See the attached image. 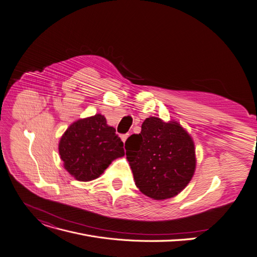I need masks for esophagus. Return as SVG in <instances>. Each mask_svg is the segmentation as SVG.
<instances>
[{"label": "esophagus", "mask_w": 257, "mask_h": 257, "mask_svg": "<svg viewBox=\"0 0 257 257\" xmlns=\"http://www.w3.org/2000/svg\"><path fill=\"white\" fill-rule=\"evenodd\" d=\"M128 137H129V135H122V136L120 137V139H121V141H122V142L125 143V142H126V140L128 139Z\"/></svg>", "instance_id": "34e87169"}]
</instances>
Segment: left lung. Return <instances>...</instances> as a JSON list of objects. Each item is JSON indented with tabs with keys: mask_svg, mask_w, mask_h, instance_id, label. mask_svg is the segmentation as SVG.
I'll return each mask as SVG.
<instances>
[{
	"mask_svg": "<svg viewBox=\"0 0 257 257\" xmlns=\"http://www.w3.org/2000/svg\"><path fill=\"white\" fill-rule=\"evenodd\" d=\"M125 148L137 187L153 199L177 195L194 175V142L176 120L147 117L141 133L128 138Z\"/></svg>",
	"mask_w": 257,
	"mask_h": 257,
	"instance_id": "obj_1",
	"label": "left lung"
}]
</instances>
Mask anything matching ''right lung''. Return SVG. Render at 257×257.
I'll return each instance as SVG.
<instances>
[{
  "instance_id": "obj_1",
  "label": "right lung",
  "mask_w": 257,
  "mask_h": 257,
  "mask_svg": "<svg viewBox=\"0 0 257 257\" xmlns=\"http://www.w3.org/2000/svg\"><path fill=\"white\" fill-rule=\"evenodd\" d=\"M59 152L64 168L80 182L95 180L112 161L125 155L115 129L99 113L72 122L60 140Z\"/></svg>"
}]
</instances>
